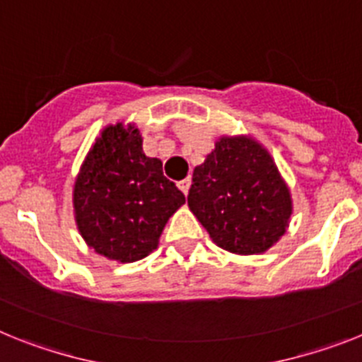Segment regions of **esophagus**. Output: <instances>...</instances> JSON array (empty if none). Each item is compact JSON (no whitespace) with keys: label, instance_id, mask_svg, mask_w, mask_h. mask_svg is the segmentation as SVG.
Instances as JSON below:
<instances>
[{"label":"esophagus","instance_id":"esophagus-1","mask_svg":"<svg viewBox=\"0 0 362 362\" xmlns=\"http://www.w3.org/2000/svg\"><path fill=\"white\" fill-rule=\"evenodd\" d=\"M189 185H191V178H184V180L178 182V187H180V191L184 194H187V191H189Z\"/></svg>","mask_w":362,"mask_h":362}]
</instances>
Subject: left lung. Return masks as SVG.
I'll use <instances>...</instances> for the list:
<instances>
[{"instance_id": "left-lung-1", "label": "left lung", "mask_w": 362, "mask_h": 362, "mask_svg": "<svg viewBox=\"0 0 362 362\" xmlns=\"http://www.w3.org/2000/svg\"><path fill=\"white\" fill-rule=\"evenodd\" d=\"M187 206L216 246L264 253L290 226L293 199L269 151L251 134H222L193 171Z\"/></svg>"}]
</instances>
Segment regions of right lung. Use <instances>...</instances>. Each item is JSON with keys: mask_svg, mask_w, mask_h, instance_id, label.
<instances>
[{"mask_svg": "<svg viewBox=\"0 0 362 362\" xmlns=\"http://www.w3.org/2000/svg\"><path fill=\"white\" fill-rule=\"evenodd\" d=\"M134 122L100 131L80 165L72 189L74 222L94 253L134 262L158 247L160 235L185 197L144 153Z\"/></svg>", "mask_w": 362, "mask_h": 362, "instance_id": "right-lung-1", "label": "right lung"}]
</instances>
